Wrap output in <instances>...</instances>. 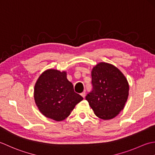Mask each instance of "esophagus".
I'll return each instance as SVG.
<instances>
[{
    "label": "esophagus",
    "mask_w": 155,
    "mask_h": 155,
    "mask_svg": "<svg viewBox=\"0 0 155 155\" xmlns=\"http://www.w3.org/2000/svg\"><path fill=\"white\" fill-rule=\"evenodd\" d=\"M81 96L84 98L85 96H86V91H83V92H82V93H81Z\"/></svg>",
    "instance_id": "esophagus-1"
}]
</instances>
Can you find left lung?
Wrapping results in <instances>:
<instances>
[{"instance_id":"left-lung-1","label":"left lung","mask_w":155,"mask_h":155,"mask_svg":"<svg viewBox=\"0 0 155 155\" xmlns=\"http://www.w3.org/2000/svg\"><path fill=\"white\" fill-rule=\"evenodd\" d=\"M92 90L86 100L97 117L110 120L124 109L128 96L129 85L119 69L112 64L101 62L91 71Z\"/></svg>"}]
</instances>
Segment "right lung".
Wrapping results in <instances>:
<instances>
[{
  "mask_svg": "<svg viewBox=\"0 0 155 155\" xmlns=\"http://www.w3.org/2000/svg\"><path fill=\"white\" fill-rule=\"evenodd\" d=\"M34 98L41 113L55 121L68 118L75 105L83 100L74 91L66 72L52 69L45 71L38 78Z\"/></svg>",
  "mask_w": 155,
  "mask_h": 155,
  "instance_id": "add662e5",
  "label": "right lung"
}]
</instances>
